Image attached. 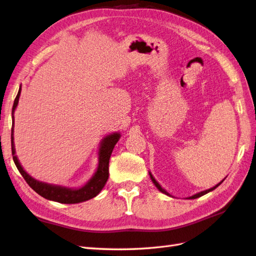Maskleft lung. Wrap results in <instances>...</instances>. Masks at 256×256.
I'll return each mask as SVG.
<instances>
[{"label": "left lung", "mask_w": 256, "mask_h": 256, "mask_svg": "<svg viewBox=\"0 0 256 256\" xmlns=\"http://www.w3.org/2000/svg\"><path fill=\"white\" fill-rule=\"evenodd\" d=\"M148 174H150V180H152V182H153L154 183V185L156 186V188H158V190H160L162 192H164V194H166V195H167V196H170V197H172L170 194H169V192H167V190H164L162 188V186H160V183H158L157 181H156V180H155V178L153 176V174H150V172H148ZM225 180V178H224ZM224 180H222V181H220V183H218L216 186H213V188H209V190H204V192H197V194H195V195H192V196H190V197H188V199H196V198H198V197H202V196H204V195H206V194H208V192H212L213 190H216V188H218V186H220V184H222V182L224 181Z\"/></svg>", "instance_id": "8db88e82"}]
</instances>
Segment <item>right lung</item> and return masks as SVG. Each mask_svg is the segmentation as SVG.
I'll return each instance as SVG.
<instances>
[{
  "label": "right lung",
  "mask_w": 256,
  "mask_h": 256,
  "mask_svg": "<svg viewBox=\"0 0 256 256\" xmlns=\"http://www.w3.org/2000/svg\"><path fill=\"white\" fill-rule=\"evenodd\" d=\"M20 92H22V86L19 88L15 101H14L12 111V153L14 162H15L17 169L26 180V182L29 184L30 188L33 190H36L38 195L48 200H52V202H57L60 204H80L96 197L102 190V188H104V185L108 178L110 157H111L115 144L120 139V134L114 132L103 138L102 141L100 142L98 152V167H96V170L92 176V178L89 180L84 186H82V188H66V186L52 185L38 181V180L32 178L30 174H28L26 170H24L22 166L20 164L16 156L15 144H14V124H15L14 122V113H15V110L18 106Z\"/></svg>",
  "instance_id": "right-lung-1"
}]
</instances>
